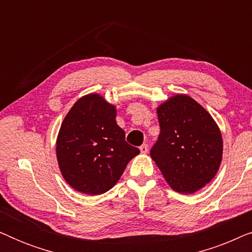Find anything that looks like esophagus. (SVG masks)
Instances as JSON below:
<instances>
[{
  "mask_svg": "<svg viewBox=\"0 0 252 252\" xmlns=\"http://www.w3.org/2000/svg\"><path fill=\"white\" fill-rule=\"evenodd\" d=\"M140 151H141V154H147L148 153V146L146 143L142 144V146L140 147Z\"/></svg>",
  "mask_w": 252,
  "mask_h": 252,
  "instance_id": "obj_1",
  "label": "esophagus"
}]
</instances>
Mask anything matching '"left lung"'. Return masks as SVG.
<instances>
[{
	"label": "left lung",
	"mask_w": 252,
	"mask_h": 252,
	"mask_svg": "<svg viewBox=\"0 0 252 252\" xmlns=\"http://www.w3.org/2000/svg\"><path fill=\"white\" fill-rule=\"evenodd\" d=\"M160 133L150 156L173 190L192 194L215 178L222 137L211 115L188 95H175L157 108Z\"/></svg>",
	"instance_id": "8db88e82"
}]
</instances>
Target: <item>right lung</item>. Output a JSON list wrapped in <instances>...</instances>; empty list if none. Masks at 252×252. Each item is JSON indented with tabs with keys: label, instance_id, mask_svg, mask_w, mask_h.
<instances>
[{
	"label": "right lung",
	"instance_id": "add662e5",
	"mask_svg": "<svg viewBox=\"0 0 252 252\" xmlns=\"http://www.w3.org/2000/svg\"><path fill=\"white\" fill-rule=\"evenodd\" d=\"M116 106L98 94L79 98L62 123L56 141L58 166L75 190L99 195L117 184L140 150L125 141Z\"/></svg>",
	"mask_w": 252,
	"mask_h": 252
}]
</instances>
